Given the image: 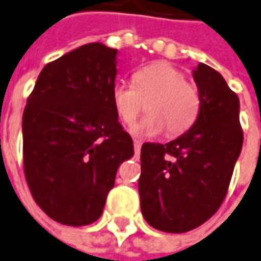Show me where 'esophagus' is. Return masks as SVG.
Wrapping results in <instances>:
<instances>
[{"instance_id":"1","label":"esophagus","mask_w":261,"mask_h":261,"mask_svg":"<svg viewBox=\"0 0 261 261\" xmlns=\"http://www.w3.org/2000/svg\"><path fill=\"white\" fill-rule=\"evenodd\" d=\"M140 149H142V143L137 142V140H134V152H136V155L140 154Z\"/></svg>"}]
</instances>
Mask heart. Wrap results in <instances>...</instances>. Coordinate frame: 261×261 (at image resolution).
<instances>
[{"mask_svg": "<svg viewBox=\"0 0 261 261\" xmlns=\"http://www.w3.org/2000/svg\"><path fill=\"white\" fill-rule=\"evenodd\" d=\"M148 101V116L133 127L139 139H148L164 130L178 136L188 130L200 112V97L185 74L167 62H154L133 74V85L118 82L112 86L110 103L119 121L134 124Z\"/></svg>", "mask_w": 261, "mask_h": 261, "instance_id": "1", "label": "heart"}]
</instances>
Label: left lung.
Returning <instances> with one entry per match:
<instances>
[{
	"mask_svg": "<svg viewBox=\"0 0 261 261\" xmlns=\"http://www.w3.org/2000/svg\"><path fill=\"white\" fill-rule=\"evenodd\" d=\"M200 112L178 139L143 143L139 178L146 223L167 233H185L207 221L221 206L242 151L239 98L206 64L193 70Z\"/></svg>",
	"mask_w": 261,
	"mask_h": 261,
	"instance_id": "obj_1",
	"label": "left lung"
}]
</instances>
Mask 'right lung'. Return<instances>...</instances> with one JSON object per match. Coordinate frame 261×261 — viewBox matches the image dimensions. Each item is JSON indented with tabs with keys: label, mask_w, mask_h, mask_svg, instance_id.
Returning <instances> with one entry per match:
<instances>
[{
	"label": "right lung",
	"mask_w": 261,
	"mask_h": 261,
	"mask_svg": "<svg viewBox=\"0 0 261 261\" xmlns=\"http://www.w3.org/2000/svg\"><path fill=\"white\" fill-rule=\"evenodd\" d=\"M116 57L89 43L49 62L23 110L25 178L37 204L61 224L97 221L118 167L134 155L110 103Z\"/></svg>",
	"instance_id": "add662e5"
}]
</instances>
